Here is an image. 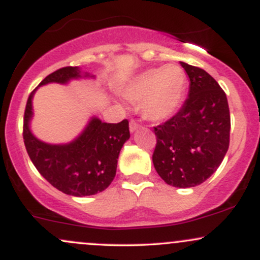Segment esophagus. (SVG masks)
<instances>
[{
  "instance_id": "1",
  "label": "esophagus",
  "mask_w": 260,
  "mask_h": 260,
  "mask_svg": "<svg viewBox=\"0 0 260 260\" xmlns=\"http://www.w3.org/2000/svg\"><path fill=\"white\" fill-rule=\"evenodd\" d=\"M140 127V124L137 122L136 120H131L129 122V131L131 132H134V131H137L138 128Z\"/></svg>"
}]
</instances>
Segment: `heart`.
I'll return each instance as SVG.
<instances>
[{"mask_svg": "<svg viewBox=\"0 0 260 260\" xmlns=\"http://www.w3.org/2000/svg\"><path fill=\"white\" fill-rule=\"evenodd\" d=\"M187 88V76L177 64L150 68L124 88L123 96L139 101V111L149 121L169 120L180 109Z\"/></svg>", "mask_w": 260, "mask_h": 260, "instance_id": "heart-1", "label": "heart"}]
</instances>
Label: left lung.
Segmentation results:
<instances>
[{"label": "left lung", "instance_id": "8db88e82", "mask_svg": "<svg viewBox=\"0 0 260 260\" xmlns=\"http://www.w3.org/2000/svg\"><path fill=\"white\" fill-rule=\"evenodd\" d=\"M189 92L180 111L154 127L153 164L170 186L196 187L216 171L230 144V110L225 91L210 74L181 62Z\"/></svg>", "mask_w": 260, "mask_h": 260}]
</instances>
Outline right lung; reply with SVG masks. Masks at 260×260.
Segmentation results:
<instances>
[{"mask_svg":"<svg viewBox=\"0 0 260 260\" xmlns=\"http://www.w3.org/2000/svg\"><path fill=\"white\" fill-rule=\"evenodd\" d=\"M88 76V73L84 74V77ZM80 77L78 67H63L49 74L40 85L66 84ZM37 89L30 92L26 101L23 123V139L34 166L45 180L66 194L84 197L103 192L115 178L118 155L129 138L128 121L105 123L92 117L73 142L47 144L35 138L29 128L32 117L31 99Z\"/></svg>","mask_w":260,"mask_h":260,"instance_id":"1","label":"right lung"}]
</instances>
